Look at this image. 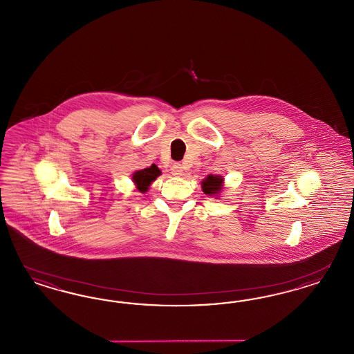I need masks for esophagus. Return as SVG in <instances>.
Returning <instances> with one entry per match:
<instances>
[{"mask_svg":"<svg viewBox=\"0 0 354 354\" xmlns=\"http://www.w3.org/2000/svg\"><path fill=\"white\" fill-rule=\"evenodd\" d=\"M183 164H180V162H176V164L171 167V174H173V176H177V177H180V176H183Z\"/></svg>","mask_w":354,"mask_h":354,"instance_id":"obj_1","label":"esophagus"}]
</instances>
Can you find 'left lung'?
Instances as JSON below:
<instances>
[{"instance_id": "1", "label": "left lung", "mask_w": 354, "mask_h": 354, "mask_svg": "<svg viewBox=\"0 0 354 354\" xmlns=\"http://www.w3.org/2000/svg\"><path fill=\"white\" fill-rule=\"evenodd\" d=\"M224 189V177L223 176H217V174H208L205 180L202 181V190L203 193L209 196H215L218 198L220 193Z\"/></svg>"}]
</instances>
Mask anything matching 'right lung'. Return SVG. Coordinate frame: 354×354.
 I'll list each match as a JSON object with an SVG mask.
<instances>
[{"mask_svg": "<svg viewBox=\"0 0 354 354\" xmlns=\"http://www.w3.org/2000/svg\"><path fill=\"white\" fill-rule=\"evenodd\" d=\"M159 176H161V171L155 164H152L149 168L134 171L131 176V180L139 193H146L151 183H153Z\"/></svg>", "mask_w": 354, "mask_h": 354, "instance_id": "obj_1", "label": "right lung"}]
</instances>
